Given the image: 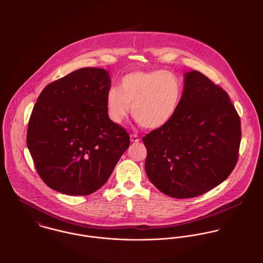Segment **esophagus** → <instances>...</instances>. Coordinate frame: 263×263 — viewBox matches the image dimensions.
<instances>
[{"label":"esophagus","mask_w":263,"mask_h":263,"mask_svg":"<svg viewBox=\"0 0 263 263\" xmlns=\"http://www.w3.org/2000/svg\"><path fill=\"white\" fill-rule=\"evenodd\" d=\"M130 141H132L133 143H139V142L141 141V139H140L139 136L133 134V135H130Z\"/></svg>","instance_id":"34e87169"}]
</instances>
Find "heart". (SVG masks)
<instances>
[{
	"instance_id": "obj_1",
	"label": "heart",
	"mask_w": 263,
	"mask_h": 263,
	"mask_svg": "<svg viewBox=\"0 0 263 263\" xmlns=\"http://www.w3.org/2000/svg\"><path fill=\"white\" fill-rule=\"evenodd\" d=\"M182 94L181 80L171 72H133L120 80L119 88H110L107 91V114L113 122L120 123L132 106L133 117L143 127L157 129L174 117Z\"/></svg>"
}]
</instances>
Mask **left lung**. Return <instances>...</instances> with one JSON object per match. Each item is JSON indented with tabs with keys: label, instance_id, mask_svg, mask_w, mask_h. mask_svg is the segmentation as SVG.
<instances>
[{
	"label": "left lung",
	"instance_id": "1",
	"mask_svg": "<svg viewBox=\"0 0 263 263\" xmlns=\"http://www.w3.org/2000/svg\"><path fill=\"white\" fill-rule=\"evenodd\" d=\"M145 170L161 192L175 198L199 196L225 181L241 142L240 116L228 93L197 71L184 75L178 110L143 138Z\"/></svg>",
	"mask_w": 263,
	"mask_h": 263
}]
</instances>
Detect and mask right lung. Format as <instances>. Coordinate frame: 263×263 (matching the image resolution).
<instances>
[{
  "instance_id": "obj_1",
  "label": "right lung",
  "mask_w": 263,
  "mask_h": 263,
  "mask_svg": "<svg viewBox=\"0 0 263 263\" xmlns=\"http://www.w3.org/2000/svg\"><path fill=\"white\" fill-rule=\"evenodd\" d=\"M108 72L83 68L48 84L38 96L27 128V147L38 175L51 189L88 195L110 177L129 135L109 118Z\"/></svg>"
}]
</instances>
